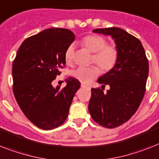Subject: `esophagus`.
Returning a JSON list of instances; mask_svg holds the SVG:
<instances>
[{
	"instance_id": "obj_1",
	"label": "esophagus",
	"mask_w": 159,
	"mask_h": 159,
	"mask_svg": "<svg viewBox=\"0 0 159 159\" xmlns=\"http://www.w3.org/2000/svg\"><path fill=\"white\" fill-rule=\"evenodd\" d=\"M81 86H82V87H83V88L89 89V90H90V89H91V87H90V86H86V85H85V84H82V85H81Z\"/></svg>"
}]
</instances>
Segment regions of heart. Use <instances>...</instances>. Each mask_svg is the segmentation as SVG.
Wrapping results in <instances>:
<instances>
[{
  "instance_id": "1",
  "label": "heart",
  "mask_w": 159,
  "mask_h": 159,
  "mask_svg": "<svg viewBox=\"0 0 159 159\" xmlns=\"http://www.w3.org/2000/svg\"><path fill=\"white\" fill-rule=\"evenodd\" d=\"M82 44L91 52L94 53L92 62L95 63L103 71H109L115 66L118 59V50L113 44H107L105 38L91 35L84 37ZM75 46L72 43L68 45L64 51V59L68 64L73 62ZM100 71L96 66L79 67L72 71V77L84 84H88L100 74Z\"/></svg>"
}]
</instances>
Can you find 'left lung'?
Here are the masks:
<instances>
[{"instance_id":"8db88e82","label":"left lung","mask_w":159,"mask_h":159,"mask_svg":"<svg viewBox=\"0 0 159 159\" xmlns=\"http://www.w3.org/2000/svg\"><path fill=\"white\" fill-rule=\"evenodd\" d=\"M94 33L110 35L118 50L115 66L100 77V88L91 89L88 110L95 122L115 128L127 122L136 112L145 93L149 61L139 39L119 28H98ZM106 84L110 86L103 92Z\"/></svg>"}]
</instances>
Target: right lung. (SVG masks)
<instances>
[{"mask_svg":"<svg viewBox=\"0 0 159 159\" xmlns=\"http://www.w3.org/2000/svg\"><path fill=\"white\" fill-rule=\"evenodd\" d=\"M75 39L73 32L53 28L24 41L13 61V91L24 115L42 130L65 122L81 83L69 77L67 85L55 88L52 82L65 66L64 51Z\"/></svg>","mask_w":159,"mask_h":159,"instance_id":"add662e5","label":"right lung"}]
</instances>
